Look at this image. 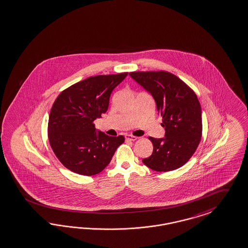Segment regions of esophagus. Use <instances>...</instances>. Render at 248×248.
<instances>
[{
	"mask_svg": "<svg viewBox=\"0 0 248 248\" xmlns=\"http://www.w3.org/2000/svg\"><path fill=\"white\" fill-rule=\"evenodd\" d=\"M125 139H126L127 140H132V141H134V140H137L138 138L133 136V135H125Z\"/></svg>",
	"mask_w": 248,
	"mask_h": 248,
	"instance_id": "obj_1",
	"label": "esophagus"
}]
</instances>
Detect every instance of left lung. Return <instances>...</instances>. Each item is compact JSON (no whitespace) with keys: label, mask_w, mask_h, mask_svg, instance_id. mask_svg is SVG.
<instances>
[{"label":"left lung","mask_w":248,"mask_h":248,"mask_svg":"<svg viewBox=\"0 0 248 248\" xmlns=\"http://www.w3.org/2000/svg\"><path fill=\"white\" fill-rule=\"evenodd\" d=\"M129 75L155 98L165 129L163 139L149 137L154 151L142 163L157 172L181 167L202 140V108L197 94L181 79L165 71L132 72Z\"/></svg>","instance_id":"left-lung-1"}]
</instances>
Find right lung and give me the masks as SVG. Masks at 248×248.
<instances>
[{
	"mask_svg": "<svg viewBox=\"0 0 248 248\" xmlns=\"http://www.w3.org/2000/svg\"><path fill=\"white\" fill-rule=\"evenodd\" d=\"M128 73L96 75L66 88L52 105L47 137L59 161L76 174L102 172L125 138L98 131L93 121L106 113L112 91Z\"/></svg>",
	"mask_w": 248,
	"mask_h": 248,
	"instance_id": "1",
	"label": "right lung"
}]
</instances>
